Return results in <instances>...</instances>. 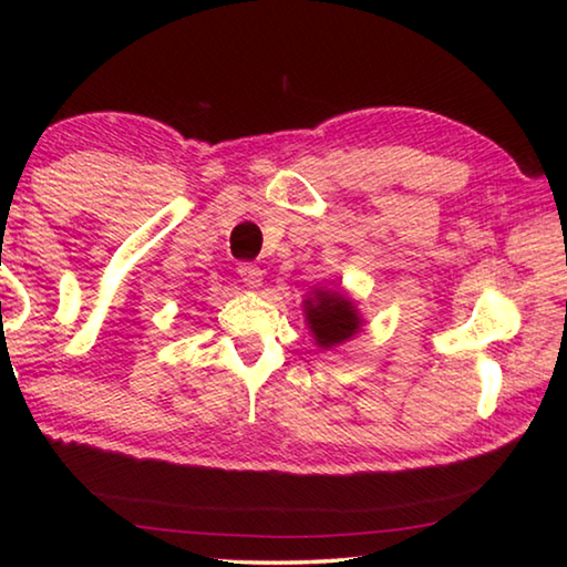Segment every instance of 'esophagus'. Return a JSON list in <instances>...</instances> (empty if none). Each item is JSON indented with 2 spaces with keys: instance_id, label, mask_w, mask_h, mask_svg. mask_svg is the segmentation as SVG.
I'll return each mask as SVG.
<instances>
[{
  "instance_id": "obj_1",
  "label": "esophagus",
  "mask_w": 567,
  "mask_h": 567,
  "mask_svg": "<svg viewBox=\"0 0 567 567\" xmlns=\"http://www.w3.org/2000/svg\"><path fill=\"white\" fill-rule=\"evenodd\" d=\"M239 277H243V282L247 285V287H260V282H262V270L260 267H257L255 262H243L239 265Z\"/></svg>"
}]
</instances>
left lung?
I'll return each instance as SVG.
<instances>
[{"instance_id": "left-lung-1", "label": "left lung", "mask_w": 567, "mask_h": 567, "mask_svg": "<svg viewBox=\"0 0 567 567\" xmlns=\"http://www.w3.org/2000/svg\"><path fill=\"white\" fill-rule=\"evenodd\" d=\"M307 307V324L315 334V342L320 348H332V344L350 340L360 330V318L348 297L340 292H315L312 300L305 302Z\"/></svg>"}]
</instances>
